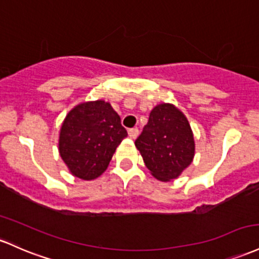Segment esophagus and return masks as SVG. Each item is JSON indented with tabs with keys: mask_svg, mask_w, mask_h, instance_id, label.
<instances>
[{
	"mask_svg": "<svg viewBox=\"0 0 259 259\" xmlns=\"http://www.w3.org/2000/svg\"><path fill=\"white\" fill-rule=\"evenodd\" d=\"M127 134H129V136L132 139H136V138H138V135H139L138 127H133V129H129V130H127Z\"/></svg>",
	"mask_w": 259,
	"mask_h": 259,
	"instance_id": "esophagus-1",
	"label": "esophagus"
}]
</instances>
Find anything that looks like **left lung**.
Here are the masks:
<instances>
[{"mask_svg": "<svg viewBox=\"0 0 259 259\" xmlns=\"http://www.w3.org/2000/svg\"><path fill=\"white\" fill-rule=\"evenodd\" d=\"M136 149L156 180H176L192 163L195 144L186 115L169 103L157 104L135 141Z\"/></svg>", "mask_w": 259, "mask_h": 259, "instance_id": "left-lung-1", "label": "left lung"}]
</instances>
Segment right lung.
I'll list each match as a JSON object with an SVG mask.
<instances>
[{
    "mask_svg": "<svg viewBox=\"0 0 259 259\" xmlns=\"http://www.w3.org/2000/svg\"><path fill=\"white\" fill-rule=\"evenodd\" d=\"M126 136L120 116L110 103L84 102L67 113L60 129L59 152L75 177L92 181L106 171Z\"/></svg>",
    "mask_w": 259,
    "mask_h": 259,
    "instance_id": "add662e5",
    "label": "right lung"
}]
</instances>
